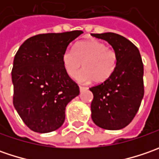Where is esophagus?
<instances>
[{
	"instance_id": "1",
	"label": "esophagus",
	"mask_w": 159,
	"mask_h": 159,
	"mask_svg": "<svg viewBox=\"0 0 159 159\" xmlns=\"http://www.w3.org/2000/svg\"><path fill=\"white\" fill-rule=\"evenodd\" d=\"M86 89H88V88H86V87H82V86H80V92H82V91L86 90Z\"/></svg>"
}]
</instances>
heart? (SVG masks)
Segmentation results:
<instances>
[{"label":"heart","instance_id":"obj_1","mask_svg":"<svg viewBox=\"0 0 159 159\" xmlns=\"http://www.w3.org/2000/svg\"><path fill=\"white\" fill-rule=\"evenodd\" d=\"M66 74L74 78L82 67L77 80L81 83H103L112 76L118 65V55L105 43L98 40H82L75 44L73 50L66 49L62 57Z\"/></svg>","mask_w":159,"mask_h":159}]
</instances>
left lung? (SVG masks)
Here are the masks:
<instances>
[{"instance_id":"obj_1","label":"left lung","mask_w":159,"mask_h":159,"mask_svg":"<svg viewBox=\"0 0 159 159\" xmlns=\"http://www.w3.org/2000/svg\"><path fill=\"white\" fill-rule=\"evenodd\" d=\"M91 35L108 41L118 55V65L112 76L89 89L94 95L91 117L101 128L119 130L134 119L143 98V60L137 47L119 34Z\"/></svg>"}]
</instances>
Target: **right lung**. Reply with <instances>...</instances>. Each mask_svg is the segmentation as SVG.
Returning <instances> with one entry per match:
<instances>
[{
  "mask_svg": "<svg viewBox=\"0 0 159 159\" xmlns=\"http://www.w3.org/2000/svg\"><path fill=\"white\" fill-rule=\"evenodd\" d=\"M82 31L38 34L22 44L11 71L13 104L24 123L37 133L58 129L65 119V107L80 94L68 76L62 57Z\"/></svg>",
  "mask_w": 159,
  "mask_h": 159,
  "instance_id": "1",
  "label": "right lung"
}]
</instances>
